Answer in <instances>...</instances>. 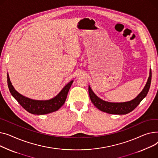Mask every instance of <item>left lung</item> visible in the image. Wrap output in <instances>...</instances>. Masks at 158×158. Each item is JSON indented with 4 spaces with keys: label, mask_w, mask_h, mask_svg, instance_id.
Wrapping results in <instances>:
<instances>
[{
    "label": "left lung",
    "mask_w": 158,
    "mask_h": 158,
    "mask_svg": "<svg viewBox=\"0 0 158 158\" xmlns=\"http://www.w3.org/2000/svg\"><path fill=\"white\" fill-rule=\"evenodd\" d=\"M152 78L151 69L150 71V75L148 78L146 85L138 96L134 99L124 102V103H110L99 99L92 90L90 86H89V93L92 103L102 112H106L110 114H118L123 115L127 114L132 111L140 103L142 99L147 96L148 92L149 90Z\"/></svg>",
    "instance_id": "left-lung-1"
}]
</instances>
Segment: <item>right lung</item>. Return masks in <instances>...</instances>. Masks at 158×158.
Instances as JSON below:
<instances>
[{
  "label": "right lung",
  "mask_w": 158,
  "mask_h": 158,
  "mask_svg": "<svg viewBox=\"0 0 158 158\" xmlns=\"http://www.w3.org/2000/svg\"><path fill=\"white\" fill-rule=\"evenodd\" d=\"M7 78L8 87L12 96L28 112L36 115L47 114L58 110L64 104L69 90L73 82V81H71L55 98L46 101H37L25 98L18 93L12 85L8 74Z\"/></svg>",
  "instance_id": "1"
}]
</instances>
